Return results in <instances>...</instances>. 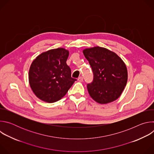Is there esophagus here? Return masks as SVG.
<instances>
[{"label":"esophagus","instance_id":"1","mask_svg":"<svg viewBox=\"0 0 154 154\" xmlns=\"http://www.w3.org/2000/svg\"><path fill=\"white\" fill-rule=\"evenodd\" d=\"M78 80L79 81V82H83V77H79V78H78Z\"/></svg>","mask_w":154,"mask_h":154}]
</instances>
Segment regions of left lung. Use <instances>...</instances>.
I'll list each match as a JSON object with an SVG mask.
<instances>
[{
    "mask_svg": "<svg viewBox=\"0 0 154 154\" xmlns=\"http://www.w3.org/2000/svg\"><path fill=\"white\" fill-rule=\"evenodd\" d=\"M83 53L94 74L93 82L87 85L90 96L100 104L116 100L127 82V69L123 60L115 52L99 46L85 49Z\"/></svg>",
    "mask_w": 154,
    "mask_h": 154,
    "instance_id": "8db88e82",
    "label": "left lung"
}]
</instances>
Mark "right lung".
Returning a JSON list of instances; mask_svg holds the SVG:
<instances>
[{
	"instance_id": "right-lung-1",
	"label": "right lung",
	"mask_w": 154,
	"mask_h": 154,
	"mask_svg": "<svg viewBox=\"0 0 154 154\" xmlns=\"http://www.w3.org/2000/svg\"><path fill=\"white\" fill-rule=\"evenodd\" d=\"M68 56V50L57 48L42 52L33 61L29 80L38 98L48 103L57 102L77 80L71 77V69L66 64Z\"/></svg>"
}]
</instances>
